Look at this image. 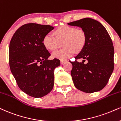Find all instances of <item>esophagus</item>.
<instances>
[{"label":"esophagus","instance_id":"1","mask_svg":"<svg viewBox=\"0 0 121 121\" xmlns=\"http://www.w3.org/2000/svg\"><path fill=\"white\" fill-rule=\"evenodd\" d=\"M67 62V59H60V63L61 64H63L64 63H65V62Z\"/></svg>","mask_w":121,"mask_h":121}]
</instances>
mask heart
I'll use <instances>...</instances> for the list:
<instances>
[{
  "label": "heart",
  "instance_id": "1",
  "mask_svg": "<svg viewBox=\"0 0 121 121\" xmlns=\"http://www.w3.org/2000/svg\"><path fill=\"white\" fill-rule=\"evenodd\" d=\"M54 37L52 34L45 35L43 43L46 49L54 50L62 43L63 48L53 52V57L63 59L72 56L74 52H79L82 49L86 43L85 32L82 29L73 27L63 26L54 32Z\"/></svg>",
  "mask_w": 121,
  "mask_h": 121
}]
</instances>
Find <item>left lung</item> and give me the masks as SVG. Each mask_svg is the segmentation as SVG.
<instances>
[{"mask_svg":"<svg viewBox=\"0 0 121 121\" xmlns=\"http://www.w3.org/2000/svg\"><path fill=\"white\" fill-rule=\"evenodd\" d=\"M68 25L81 28L85 32L86 43L76 60L71 62V76L78 90L92 93L106 86L114 69V47L107 30L98 21L85 18ZM82 59V62L77 59ZM86 60L87 63L84 64Z\"/></svg>","mask_w":121,"mask_h":121,"instance_id":"1","label":"left lung"}]
</instances>
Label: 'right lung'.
<instances>
[{
  "label": "right lung",
  "mask_w": 121,
  "mask_h": 121,
  "mask_svg": "<svg viewBox=\"0 0 121 121\" xmlns=\"http://www.w3.org/2000/svg\"><path fill=\"white\" fill-rule=\"evenodd\" d=\"M49 25L27 23L19 28L12 38L9 60L12 73L19 89L26 94L39 98L47 95L54 86V71L60 65L50 56L43 40L54 29Z\"/></svg>",
  "instance_id": "add662e5"
}]
</instances>
